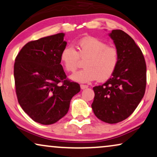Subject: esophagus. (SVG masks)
I'll return each instance as SVG.
<instances>
[{
    "instance_id": "esophagus-1",
    "label": "esophagus",
    "mask_w": 157,
    "mask_h": 157,
    "mask_svg": "<svg viewBox=\"0 0 157 157\" xmlns=\"http://www.w3.org/2000/svg\"><path fill=\"white\" fill-rule=\"evenodd\" d=\"M81 89H85L86 88H88V86L87 85H84V84H81Z\"/></svg>"
}]
</instances>
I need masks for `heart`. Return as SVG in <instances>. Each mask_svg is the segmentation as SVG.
I'll use <instances>...</instances> for the list:
<instances>
[{
	"label": "heart",
	"mask_w": 157,
	"mask_h": 157,
	"mask_svg": "<svg viewBox=\"0 0 157 157\" xmlns=\"http://www.w3.org/2000/svg\"><path fill=\"white\" fill-rule=\"evenodd\" d=\"M77 48L78 51L74 46L67 45L60 53L61 63L68 72L76 71L81 59L86 60L83 63L85 68L73 74L71 76L72 80L81 83H89L96 79L105 81L114 74L120 59L118 50L115 47L89 36L81 40Z\"/></svg>",
	"instance_id": "obj_1"
}]
</instances>
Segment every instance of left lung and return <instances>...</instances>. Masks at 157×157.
Listing matches in <instances>:
<instances>
[{
	"mask_svg": "<svg viewBox=\"0 0 157 157\" xmlns=\"http://www.w3.org/2000/svg\"><path fill=\"white\" fill-rule=\"evenodd\" d=\"M109 36L118 50L119 63L111 78L93 88L91 107L97 118L113 124L128 118L144 97L146 65L141 49L127 33L114 29Z\"/></svg>",
	"mask_w": 157,
	"mask_h": 157,
	"instance_id": "8db88e82",
	"label": "left lung"
}]
</instances>
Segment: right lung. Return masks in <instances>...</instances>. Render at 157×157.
<instances>
[{"mask_svg": "<svg viewBox=\"0 0 157 157\" xmlns=\"http://www.w3.org/2000/svg\"><path fill=\"white\" fill-rule=\"evenodd\" d=\"M59 33L26 43L16 57L14 80L18 101L34 121L51 125L68 113L72 97L81 90L67 78L60 64L66 46Z\"/></svg>", "mask_w": 157, "mask_h": 157, "instance_id": "obj_1", "label": "right lung"}]
</instances>
